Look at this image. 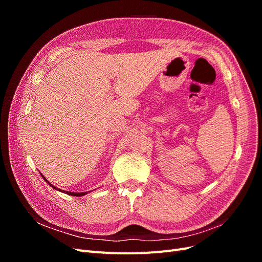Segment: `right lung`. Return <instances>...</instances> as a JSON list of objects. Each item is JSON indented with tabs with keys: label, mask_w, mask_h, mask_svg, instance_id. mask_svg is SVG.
Wrapping results in <instances>:
<instances>
[{
	"label": "right lung",
	"mask_w": 262,
	"mask_h": 262,
	"mask_svg": "<svg viewBox=\"0 0 262 262\" xmlns=\"http://www.w3.org/2000/svg\"><path fill=\"white\" fill-rule=\"evenodd\" d=\"M42 176V175H41ZM43 177V176H42ZM43 179L47 181V179L43 177ZM47 182H48V184L52 187V188H54L55 190H59V191H61V190L60 189H58V188H55L54 186H52L51 184H50V182L49 181H47ZM62 192H64V193H67V194H70V195H74V196H82V195H84V194H86L87 192H70V191H62Z\"/></svg>",
	"instance_id": "obj_1"
}]
</instances>
